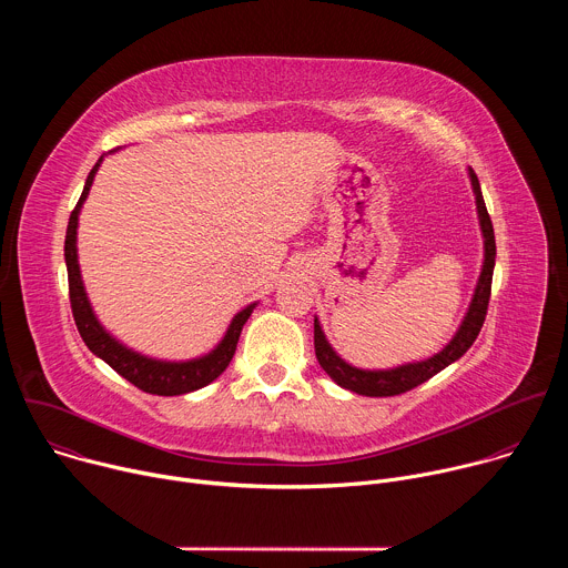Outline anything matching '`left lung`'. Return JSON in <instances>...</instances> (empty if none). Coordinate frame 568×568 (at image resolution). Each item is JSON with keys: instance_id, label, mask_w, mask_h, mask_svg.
<instances>
[{"instance_id": "8db88e82", "label": "left lung", "mask_w": 568, "mask_h": 568, "mask_svg": "<svg viewBox=\"0 0 568 568\" xmlns=\"http://www.w3.org/2000/svg\"><path fill=\"white\" fill-rule=\"evenodd\" d=\"M467 175L471 182L476 213H478V226H480V235H483V265H480V274H478L476 287H474L469 307L460 321L458 331L436 355H432L427 359L407 362V364H399L393 368H357L339 357V353L326 339V333L321 331L318 318L314 316L316 359H318L321 368L326 371L331 375V379L337 382L342 388H348L357 395H368V397H386V395H399L404 390H412L418 384L434 377L436 373H440L443 368H447L449 364H454L456 359H460L469 351L474 339L478 337V333L483 328V321H485V312H488V303H490L497 245H495L493 220L488 215V209H485L478 178L471 169H467Z\"/></svg>"}]
</instances>
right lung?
Returning <instances> with one entry per match:
<instances>
[{"label":"right lung","mask_w":568,"mask_h":568,"mask_svg":"<svg viewBox=\"0 0 568 568\" xmlns=\"http://www.w3.org/2000/svg\"><path fill=\"white\" fill-rule=\"evenodd\" d=\"M101 161H103V156L97 161V166L92 169V173L85 180L83 195H80L75 209L69 215L67 235H64V263H67V276H69V301H71V312H73V321L78 326V333L97 357H101L121 377H125L128 382H132L136 388L145 390V393H152V395H184V393L197 390V388L211 384L213 379H217L224 373V368L229 366V362L235 353L242 326H245L247 318L252 316V312L258 303H250L247 307H242L231 318L229 328H226L224 337L220 339V344L213 351H209L206 355L195 357V359L169 362V359L148 357V355H141V353L128 348L114 335H110L103 323L99 321V316H97V312L90 303V296L85 292V283H83V276H80V265H78V247H75L78 215H80V209H83V204L90 195V189L94 184V178L99 173Z\"/></svg>","instance_id":"right-lung-1"}]
</instances>
